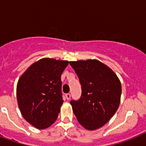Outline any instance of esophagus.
<instances>
[{
	"instance_id": "esophagus-1",
	"label": "esophagus",
	"mask_w": 146,
	"mask_h": 146,
	"mask_svg": "<svg viewBox=\"0 0 146 146\" xmlns=\"http://www.w3.org/2000/svg\"><path fill=\"white\" fill-rule=\"evenodd\" d=\"M65 97H66V99H67V100L70 99V97H71L70 94V93L66 94V95H65Z\"/></svg>"
}]
</instances>
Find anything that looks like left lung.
<instances>
[{
    "label": "left lung",
    "mask_w": 146,
    "mask_h": 146,
    "mask_svg": "<svg viewBox=\"0 0 146 146\" xmlns=\"http://www.w3.org/2000/svg\"><path fill=\"white\" fill-rule=\"evenodd\" d=\"M80 80L82 95L72 100L73 113L80 124L89 130L104 126L117 110L121 84L108 66L97 60L70 62Z\"/></svg>",
    "instance_id": "left-lung-1"
}]
</instances>
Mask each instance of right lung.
<instances>
[{
	"instance_id": "right-lung-1",
	"label": "right lung",
	"mask_w": 146,
	"mask_h": 146,
	"mask_svg": "<svg viewBox=\"0 0 146 146\" xmlns=\"http://www.w3.org/2000/svg\"><path fill=\"white\" fill-rule=\"evenodd\" d=\"M66 60L43 58L19 78L17 98L24 119L37 129H46L57 120L64 102L61 76Z\"/></svg>"
}]
</instances>
